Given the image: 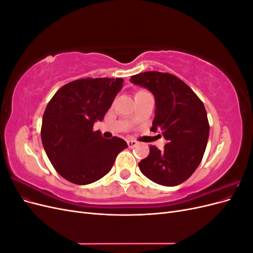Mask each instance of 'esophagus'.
Segmentation results:
<instances>
[{
	"mask_svg": "<svg viewBox=\"0 0 253 253\" xmlns=\"http://www.w3.org/2000/svg\"><path fill=\"white\" fill-rule=\"evenodd\" d=\"M126 142H127V147L128 148H134V147H136V145H137V141H135V140H127Z\"/></svg>",
	"mask_w": 253,
	"mask_h": 253,
	"instance_id": "esophagus-1",
	"label": "esophagus"
}]
</instances>
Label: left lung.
<instances>
[{
  "instance_id": "obj_1",
  "label": "left lung",
  "mask_w": 253,
  "mask_h": 253,
  "mask_svg": "<svg viewBox=\"0 0 253 253\" xmlns=\"http://www.w3.org/2000/svg\"><path fill=\"white\" fill-rule=\"evenodd\" d=\"M155 98L151 131L160 132L168 143L163 150L150 147L138 164L141 173L158 185L174 187L187 180L200 166L209 138L204 103L179 78L168 73L144 72L129 79Z\"/></svg>"
}]
</instances>
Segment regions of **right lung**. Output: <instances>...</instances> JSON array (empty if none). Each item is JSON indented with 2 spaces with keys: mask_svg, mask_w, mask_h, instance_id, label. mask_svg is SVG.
Returning a JSON list of instances; mask_svg holds the SVG:
<instances>
[{
  "mask_svg": "<svg viewBox=\"0 0 253 253\" xmlns=\"http://www.w3.org/2000/svg\"><path fill=\"white\" fill-rule=\"evenodd\" d=\"M122 78H86L65 84L45 109L41 138L56 171L76 185H88L108 174L127 143L93 131L124 85Z\"/></svg>",
  "mask_w": 253,
  "mask_h": 253,
  "instance_id": "1",
  "label": "right lung"
}]
</instances>
